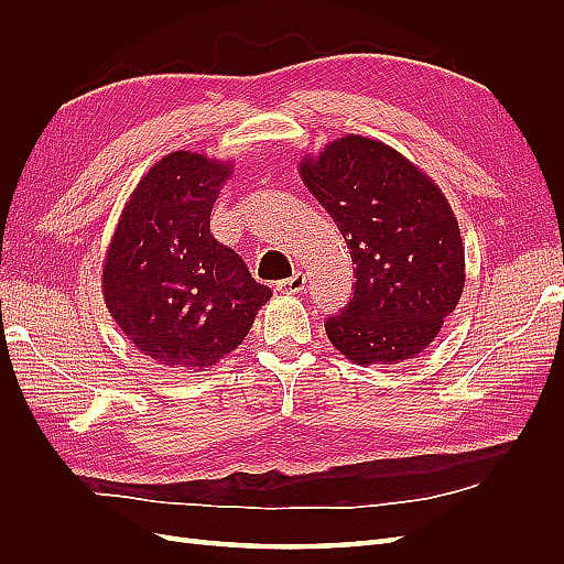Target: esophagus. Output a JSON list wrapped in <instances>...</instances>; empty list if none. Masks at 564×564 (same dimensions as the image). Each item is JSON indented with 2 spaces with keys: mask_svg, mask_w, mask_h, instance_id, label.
<instances>
[{
  "mask_svg": "<svg viewBox=\"0 0 564 564\" xmlns=\"http://www.w3.org/2000/svg\"><path fill=\"white\" fill-rule=\"evenodd\" d=\"M275 289L280 294H301L305 289V275H303V272H294L292 278L280 280Z\"/></svg>",
  "mask_w": 564,
  "mask_h": 564,
  "instance_id": "34e87169",
  "label": "esophagus"
}]
</instances>
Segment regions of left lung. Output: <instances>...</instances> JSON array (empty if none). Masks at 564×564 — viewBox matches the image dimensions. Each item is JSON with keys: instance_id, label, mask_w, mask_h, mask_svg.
Instances as JSON below:
<instances>
[{"instance_id": "1", "label": "left lung", "mask_w": 564, "mask_h": 564, "mask_svg": "<svg viewBox=\"0 0 564 564\" xmlns=\"http://www.w3.org/2000/svg\"><path fill=\"white\" fill-rule=\"evenodd\" d=\"M301 178L344 235L355 292L324 329L355 365H398L433 344L464 292L456 216L398 150L344 135L301 162Z\"/></svg>"}]
</instances>
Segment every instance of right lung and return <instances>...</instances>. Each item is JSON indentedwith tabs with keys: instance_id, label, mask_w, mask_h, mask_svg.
Instances as JSON below:
<instances>
[{
	"instance_id": "right-lung-1",
	"label": "right lung",
	"mask_w": 564,
	"mask_h": 564,
	"mask_svg": "<svg viewBox=\"0 0 564 564\" xmlns=\"http://www.w3.org/2000/svg\"><path fill=\"white\" fill-rule=\"evenodd\" d=\"M232 164L164 155L135 185L104 265V296L131 344L164 367L207 369L242 344L272 296L209 230Z\"/></svg>"
}]
</instances>
